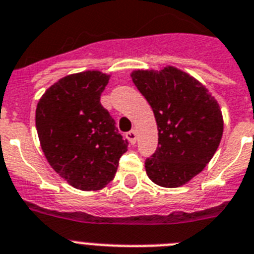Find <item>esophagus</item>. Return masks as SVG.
I'll list each match as a JSON object with an SVG mask.
<instances>
[{"instance_id": "obj_1", "label": "esophagus", "mask_w": 254, "mask_h": 254, "mask_svg": "<svg viewBox=\"0 0 254 254\" xmlns=\"http://www.w3.org/2000/svg\"><path fill=\"white\" fill-rule=\"evenodd\" d=\"M136 136H137L136 129H131V131H128L127 133H126V137H127V140H128L131 144H135L136 142Z\"/></svg>"}]
</instances>
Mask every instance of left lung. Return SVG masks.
<instances>
[{
    "label": "left lung",
    "mask_w": 254,
    "mask_h": 254,
    "mask_svg": "<svg viewBox=\"0 0 254 254\" xmlns=\"http://www.w3.org/2000/svg\"><path fill=\"white\" fill-rule=\"evenodd\" d=\"M131 77L149 102L158 128V148L146 158V174L161 187H180L217 152L223 133L219 105L205 85L177 67L135 70Z\"/></svg>",
    "instance_id": "8db88e82"
}]
</instances>
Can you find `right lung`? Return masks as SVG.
Returning <instances> with one entry per match:
<instances>
[{"instance_id":"obj_1","label":"right lung","mask_w":254,"mask_h":254,"mask_svg":"<svg viewBox=\"0 0 254 254\" xmlns=\"http://www.w3.org/2000/svg\"><path fill=\"white\" fill-rule=\"evenodd\" d=\"M110 75H67L40 98L36 129L49 165L76 190H98L114 179L127 152L115 121L100 102Z\"/></svg>"}]
</instances>
